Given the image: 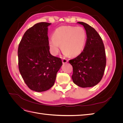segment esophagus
<instances>
[{"label":"esophagus","instance_id":"esophagus-1","mask_svg":"<svg viewBox=\"0 0 123 123\" xmlns=\"http://www.w3.org/2000/svg\"><path fill=\"white\" fill-rule=\"evenodd\" d=\"M68 62V61L67 59L64 58V59H62V62L63 64H65V63H67Z\"/></svg>","mask_w":123,"mask_h":123}]
</instances>
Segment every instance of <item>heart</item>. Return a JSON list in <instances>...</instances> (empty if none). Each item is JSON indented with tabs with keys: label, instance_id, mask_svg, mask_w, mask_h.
<instances>
[{
	"label": "heart",
	"instance_id": "heart-1",
	"mask_svg": "<svg viewBox=\"0 0 123 123\" xmlns=\"http://www.w3.org/2000/svg\"><path fill=\"white\" fill-rule=\"evenodd\" d=\"M87 33L81 27L62 26L54 31L53 37L49 39L51 53L57 55L60 45L66 56L75 57L83 51L87 41Z\"/></svg>",
	"mask_w": 123,
	"mask_h": 123
}]
</instances>
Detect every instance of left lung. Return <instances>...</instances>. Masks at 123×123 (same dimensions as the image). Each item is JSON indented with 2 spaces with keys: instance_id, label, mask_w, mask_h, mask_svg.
I'll use <instances>...</instances> for the list:
<instances>
[{
  "instance_id": "1",
  "label": "left lung",
  "mask_w": 123,
  "mask_h": 123,
  "mask_svg": "<svg viewBox=\"0 0 123 123\" xmlns=\"http://www.w3.org/2000/svg\"><path fill=\"white\" fill-rule=\"evenodd\" d=\"M77 23L84 26L87 37L83 51L69 61L73 67L72 79L79 87H93L101 80L105 71V47L102 38L93 28L83 22Z\"/></svg>"
}]
</instances>
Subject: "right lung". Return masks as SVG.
<instances>
[{"instance_id": "right-lung-1", "label": "right lung", "mask_w": 123, "mask_h": 123, "mask_svg": "<svg viewBox=\"0 0 123 123\" xmlns=\"http://www.w3.org/2000/svg\"><path fill=\"white\" fill-rule=\"evenodd\" d=\"M51 24L42 22L34 25L25 33L18 46L19 72L28 87L36 92L53 86L62 65L61 58L50 53L48 27Z\"/></svg>"}]
</instances>
